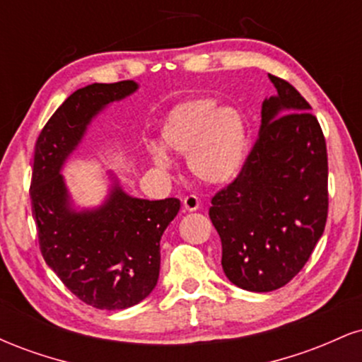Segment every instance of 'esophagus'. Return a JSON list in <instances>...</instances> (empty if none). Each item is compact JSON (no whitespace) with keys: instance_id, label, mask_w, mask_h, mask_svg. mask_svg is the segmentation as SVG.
<instances>
[{"instance_id":"esophagus-1","label":"esophagus","mask_w":362,"mask_h":362,"mask_svg":"<svg viewBox=\"0 0 362 362\" xmlns=\"http://www.w3.org/2000/svg\"><path fill=\"white\" fill-rule=\"evenodd\" d=\"M184 209L185 211H197L199 209V199L195 197V195H187V197H184Z\"/></svg>"}]
</instances>
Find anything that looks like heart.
Segmentation results:
<instances>
[{
    "instance_id": "obj_1",
    "label": "heart",
    "mask_w": 362,
    "mask_h": 362,
    "mask_svg": "<svg viewBox=\"0 0 362 362\" xmlns=\"http://www.w3.org/2000/svg\"><path fill=\"white\" fill-rule=\"evenodd\" d=\"M163 146L187 155L189 170L204 184L221 185L233 180L247 155V122L235 107H218L216 100L199 98L178 105L161 127ZM151 160L161 168L170 167L167 153L151 146Z\"/></svg>"
}]
</instances>
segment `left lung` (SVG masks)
I'll return each instance as SVG.
<instances>
[{"mask_svg": "<svg viewBox=\"0 0 362 362\" xmlns=\"http://www.w3.org/2000/svg\"><path fill=\"white\" fill-rule=\"evenodd\" d=\"M269 78L277 95L262 103L259 138L209 209L224 274L253 293L279 289L305 267L328 214L327 144L318 119L291 83Z\"/></svg>", "mask_w": 362, "mask_h": 362, "instance_id": "8db88e82", "label": "left lung"}]
</instances>
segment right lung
Masks as SVG:
<instances>
[{"instance_id":"obj_1","label":"right lung","mask_w":362,"mask_h":362,"mask_svg":"<svg viewBox=\"0 0 362 362\" xmlns=\"http://www.w3.org/2000/svg\"><path fill=\"white\" fill-rule=\"evenodd\" d=\"M138 85L93 83L74 91L47 120L35 143L30 199L45 264L78 300L98 310L138 305L160 276V240L180 201L136 199L115 184L105 204L76 213L61 167L85 134L90 120Z\"/></svg>"}]
</instances>
